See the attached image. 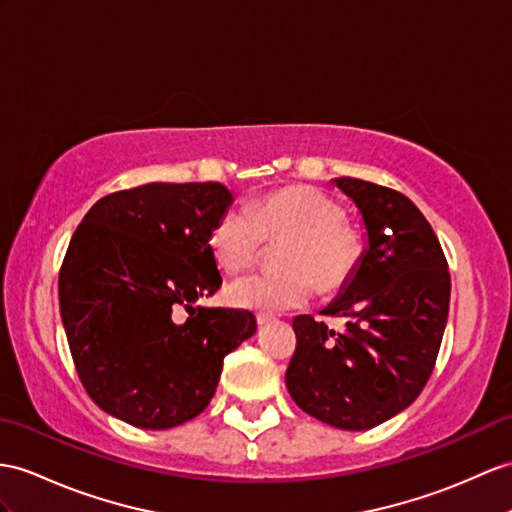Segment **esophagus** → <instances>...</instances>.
Segmentation results:
<instances>
[{
    "mask_svg": "<svg viewBox=\"0 0 512 512\" xmlns=\"http://www.w3.org/2000/svg\"><path fill=\"white\" fill-rule=\"evenodd\" d=\"M256 321H258V326H260V328H265V326H269V323H271L273 319H271V317H267V315H258V317H256Z\"/></svg>",
    "mask_w": 512,
    "mask_h": 512,
    "instance_id": "34e87169",
    "label": "esophagus"
}]
</instances>
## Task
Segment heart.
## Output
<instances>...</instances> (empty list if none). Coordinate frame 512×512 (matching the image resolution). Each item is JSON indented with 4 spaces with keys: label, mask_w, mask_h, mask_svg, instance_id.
<instances>
[{
    "label": "heart",
    "mask_w": 512,
    "mask_h": 512,
    "mask_svg": "<svg viewBox=\"0 0 512 512\" xmlns=\"http://www.w3.org/2000/svg\"><path fill=\"white\" fill-rule=\"evenodd\" d=\"M343 219L341 204L313 186H291L252 206L223 210L210 230V249L230 273L252 267L265 241H286L278 252V265L286 271L230 282L228 302L260 315H278L306 306L315 295V279L321 289H339L363 249L360 234Z\"/></svg>",
    "instance_id": "1"
}]
</instances>
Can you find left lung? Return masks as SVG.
I'll return each mask as SVG.
<instances>
[{"label":"left lung","instance_id":"8db88e82","mask_svg":"<svg viewBox=\"0 0 512 512\" xmlns=\"http://www.w3.org/2000/svg\"><path fill=\"white\" fill-rule=\"evenodd\" d=\"M332 184L352 199L367 245L321 310L345 317V330H328L313 315L293 319L297 347L286 389L328 426L369 430L426 386L450 310V273L434 230L406 195L356 178Z\"/></svg>","mask_w":512,"mask_h":512}]
</instances>
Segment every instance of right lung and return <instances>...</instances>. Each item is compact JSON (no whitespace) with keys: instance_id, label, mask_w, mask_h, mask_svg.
Instances as JSON below:
<instances>
[{"instance_id":"right-lung-1","label":"right lung","mask_w":512,"mask_h":512,"mask_svg":"<svg viewBox=\"0 0 512 512\" xmlns=\"http://www.w3.org/2000/svg\"><path fill=\"white\" fill-rule=\"evenodd\" d=\"M232 202L219 182H149L99 199L71 236L60 317L84 389L110 417L143 430L197 417L223 358L254 336L249 310L197 304L221 286L210 230Z\"/></svg>"}]
</instances>
